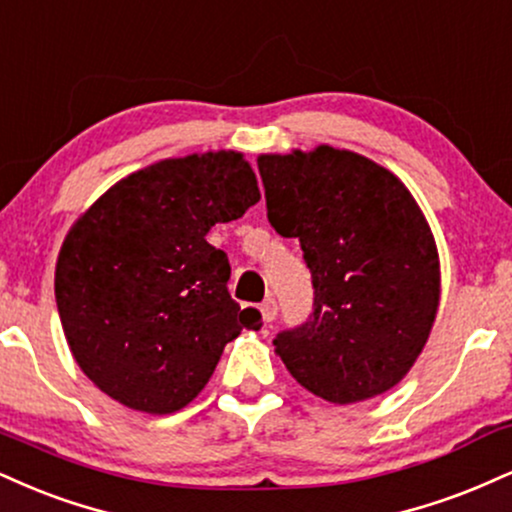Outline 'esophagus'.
Wrapping results in <instances>:
<instances>
[{
    "label": "esophagus",
    "mask_w": 512,
    "mask_h": 512,
    "mask_svg": "<svg viewBox=\"0 0 512 512\" xmlns=\"http://www.w3.org/2000/svg\"><path fill=\"white\" fill-rule=\"evenodd\" d=\"M260 312H262V319L264 322H274L276 319V312H279V307H276V300L274 298H267L264 303L260 305Z\"/></svg>",
    "instance_id": "34e87169"
}]
</instances>
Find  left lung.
Returning a JSON list of instances; mask_svg holds the SVG:
<instances>
[{
  "instance_id": "1",
  "label": "left lung",
  "mask_w": 512,
  "mask_h": 512,
  "mask_svg": "<svg viewBox=\"0 0 512 512\" xmlns=\"http://www.w3.org/2000/svg\"><path fill=\"white\" fill-rule=\"evenodd\" d=\"M267 217L298 238L315 303L274 338L300 386L348 405L393 389L427 343L439 310V252L410 190L348 150L257 159Z\"/></svg>"
}]
</instances>
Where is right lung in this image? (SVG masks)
<instances>
[{
	"instance_id": "1",
	"label": "right lung",
	"mask_w": 512,
	"mask_h": 512,
	"mask_svg": "<svg viewBox=\"0 0 512 512\" xmlns=\"http://www.w3.org/2000/svg\"><path fill=\"white\" fill-rule=\"evenodd\" d=\"M260 200L240 152L164 159L121 178L71 226L54 293L78 367L131 410L169 415L205 389L224 346L260 312L229 293L214 224Z\"/></svg>"
}]
</instances>
